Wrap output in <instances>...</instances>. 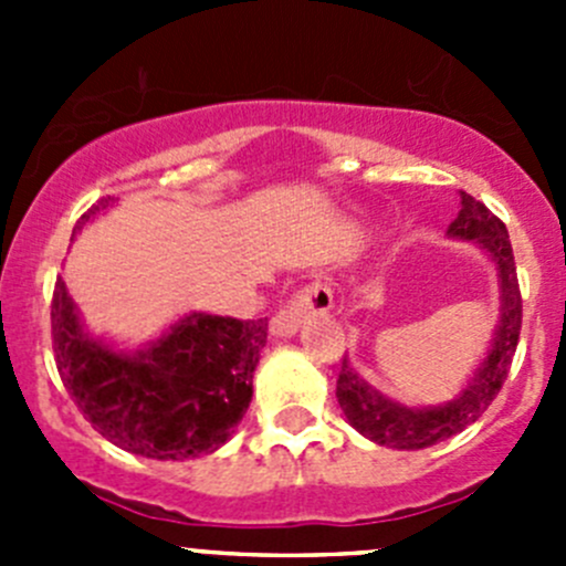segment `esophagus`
Returning <instances> with one entry per match:
<instances>
[{
    "label": "esophagus",
    "mask_w": 566,
    "mask_h": 566,
    "mask_svg": "<svg viewBox=\"0 0 566 566\" xmlns=\"http://www.w3.org/2000/svg\"><path fill=\"white\" fill-rule=\"evenodd\" d=\"M331 306H334V290H331L328 282L315 279V282L295 290L293 298L273 315L271 331L276 336H293L306 317L317 315V312H328Z\"/></svg>",
    "instance_id": "obj_1"
}]
</instances>
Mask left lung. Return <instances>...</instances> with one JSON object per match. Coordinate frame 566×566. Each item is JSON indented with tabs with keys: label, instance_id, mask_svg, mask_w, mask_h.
Here are the masks:
<instances>
[{
	"label": "left lung",
	"instance_id": "8db88e82",
	"mask_svg": "<svg viewBox=\"0 0 566 566\" xmlns=\"http://www.w3.org/2000/svg\"><path fill=\"white\" fill-rule=\"evenodd\" d=\"M462 208L458 219L449 227V235L465 238V241H476L479 247L488 251L499 265V282H501V323L495 331L493 347H490L488 358L482 367L476 369L471 384L458 399L441 408H405V405L391 402V399L380 397L378 391L369 389L361 378L350 369V364L342 358L339 378H336V399L339 408L345 410L347 421L356 427L361 436L369 441L380 443L389 449H424L438 441L458 436L465 430L471 421H476L495 394L504 386L506 375H510L512 358H515L517 339H521L523 325V298L521 284H517V268L515 254H512L510 232L506 224L490 208H484L479 199L471 193L460 191Z\"/></svg>",
	"mask_w": 566,
	"mask_h": 566
}]
</instances>
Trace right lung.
<instances>
[{"label":"right lung","instance_id":"add662e5","mask_svg":"<svg viewBox=\"0 0 566 566\" xmlns=\"http://www.w3.org/2000/svg\"><path fill=\"white\" fill-rule=\"evenodd\" d=\"M104 197L78 219L106 208ZM54 361L84 419L114 447L153 460H188L224 447L251 402L268 317L191 312L147 350L114 353L82 331L65 282L51 298Z\"/></svg>","mask_w":566,"mask_h":566}]
</instances>
